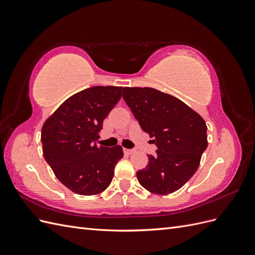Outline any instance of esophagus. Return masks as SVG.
Returning <instances> with one entry per match:
<instances>
[{"label":"esophagus","mask_w":255,"mask_h":255,"mask_svg":"<svg viewBox=\"0 0 255 255\" xmlns=\"http://www.w3.org/2000/svg\"><path fill=\"white\" fill-rule=\"evenodd\" d=\"M123 152H125V154H127V155H130V154H133L135 152V150L133 149H123Z\"/></svg>","instance_id":"obj_1"}]
</instances>
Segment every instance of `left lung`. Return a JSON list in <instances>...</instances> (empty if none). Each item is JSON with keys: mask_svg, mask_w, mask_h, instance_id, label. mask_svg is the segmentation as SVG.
Masks as SVG:
<instances>
[{"mask_svg": "<svg viewBox=\"0 0 255 255\" xmlns=\"http://www.w3.org/2000/svg\"><path fill=\"white\" fill-rule=\"evenodd\" d=\"M123 99L139 126L156 144V155L136 175L152 194L180 189L198 170L207 148L206 123L177 98L150 87H125Z\"/></svg>", "mask_w": 255, "mask_h": 255, "instance_id": "8db88e82", "label": "left lung"}]
</instances>
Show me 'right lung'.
<instances>
[{"mask_svg":"<svg viewBox=\"0 0 255 255\" xmlns=\"http://www.w3.org/2000/svg\"><path fill=\"white\" fill-rule=\"evenodd\" d=\"M122 87L96 86L68 98L41 129L42 152L54 174L82 196L103 192L123 157L121 145L96 144L103 120L119 102Z\"/></svg>","mask_w":255,"mask_h":255,"instance_id":"right-lung-1","label":"right lung"}]
</instances>
